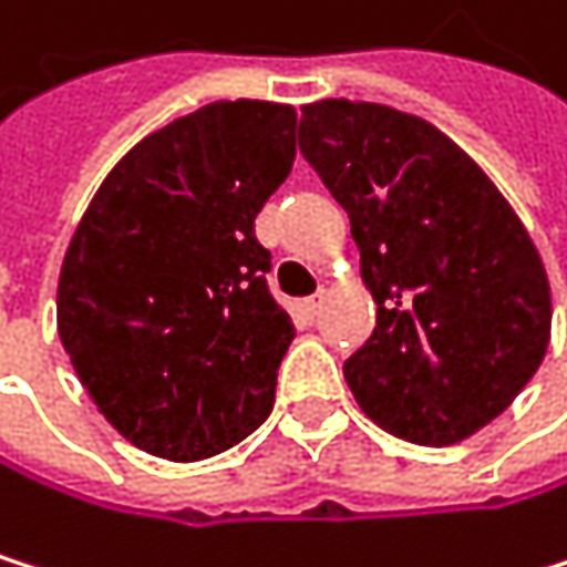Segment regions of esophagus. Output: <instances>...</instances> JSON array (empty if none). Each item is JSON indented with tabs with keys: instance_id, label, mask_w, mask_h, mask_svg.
I'll return each mask as SVG.
<instances>
[{
	"instance_id": "1",
	"label": "esophagus",
	"mask_w": 567,
	"mask_h": 567,
	"mask_svg": "<svg viewBox=\"0 0 567 567\" xmlns=\"http://www.w3.org/2000/svg\"><path fill=\"white\" fill-rule=\"evenodd\" d=\"M299 309H302V316L312 322V319L319 316V309H322V292H319V296H309V299H302V302H299Z\"/></svg>"
}]
</instances>
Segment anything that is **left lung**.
I'll use <instances>...</instances> for the list:
<instances>
[{"label": "left lung", "instance_id": "left-lung-1", "mask_svg": "<svg viewBox=\"0 0 567 567\" xmlns=\"http://www.w3.org/2000/svg\"><path fill=\"white\" fill-rule=\"evenodd\" d=\"M299 147L346 208L377 329L346 383L377 426L454 447L532 383L551 342L545 261L481 164L416 113L302 106Z\"/></svg>", "mask_w": 567, "mask_h": 567}]
</instances>
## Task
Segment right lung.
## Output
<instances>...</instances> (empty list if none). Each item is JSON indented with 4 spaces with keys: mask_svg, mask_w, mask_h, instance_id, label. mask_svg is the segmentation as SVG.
Masks as SVG:
<instances>
[{
    "mask_svg": "<svg viewBox=\"0 0 567 567\" xmlns=\"http://www.w3.org/2000/svg\"><path fill=\"white\" fill-rule=\"evenodd\" d=\"M296 161V106L218 100L134 144L63 255L56 329L137 451L190 464L265 423L296 326L265 286L255 215Z\"/></svg>",
    "mask_w": 567,
    "mask_h": 567,
    "instance_id": "add662e5",
    "label": "right lung"
}]
</instances>
